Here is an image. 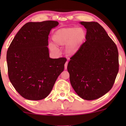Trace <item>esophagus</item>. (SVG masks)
<instances>
[{
    "label": "esophagus",
    "mask_w": 126,
    "mask_h": 126,
    "mask_svg": "<svg viewBox=\"0 0 126 126\" xmlns=\"http://www.w3.org/2000/svg\"><path fill=\"white\" fill-rule=\"evenodd\" d=\"M68 61H66V63H65V69H67V66H68Z\"/></svg>",
    "instance_id": "esophagus-1"
}]
</instances>
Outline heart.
Segmentation results:
<instances>
[{"mask_svg": "<svg viewBox=\"0 0 126 126\" xmlns=\"http://www.w3.org/2000/svg\"><path fill=\"white\" fill-rule=\"evenodd\" d=\"M86 38L85 31L82 28L61 29L58 30L53 34L52 39L58 46H63L67 44L66 51L68 54H72L82 42ZM52 50L56 49V46L50 45Z\"/></svg>", "mask_w": 126, "mask_h": 126, "instance_id": "obj_1", "label": "heart"}]
</instances>
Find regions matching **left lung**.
Instances as JSON below:
<instances>
[{
  "label": "left lung",
  "instance_id": "1",
  "mask_svg": "<svg viewBox=\"0 0 126 126\" xmlns=\"http://www.w3.org/2000/svg\"><path fill=\"white\" fill-rule=\"evenodd\" d=\"M87 29L86 41L68 64L70 84L82 99L101 97L113 87L119 71V54L115 42L95 22H80Z\"/></svg>",
  "mask_w": 126,
  "mask_h": 126
}]
</instances>
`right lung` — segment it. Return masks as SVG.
Segmentation results:
<instances>
[{
  "instance_id": "add662e5",
  "label": "right lung",
  "mask_w": 126,
  "mask_h": 126,
  "mask_svg": "<svg viewBox=\"0 0 126 126\" xmlns=\"http://www.w3.org/2000/svg\"><path fill=\"white\" fill-rule=\"evenodd\" d=\"M58 22H28L12 41L7 52L8 75L19 94L25 99L39 100L47 97L64 69L66 58H50L48 38Z\"/></svg>"
}]
</instances>
